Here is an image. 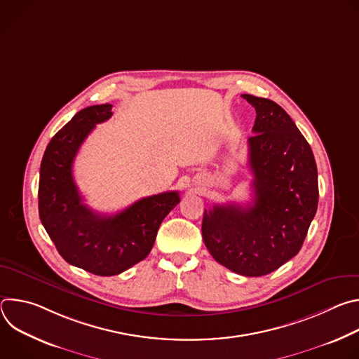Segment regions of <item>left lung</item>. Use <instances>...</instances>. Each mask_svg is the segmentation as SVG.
Instances as JSON below:
<instances>
[{
    "mask_svg": "<svg viewBox=\"0 0 359 359\" xmlns=\"http://www.w3.org/2000/svg\"><path fill=\"white\" fill-rule=\"evenodd\" d=\"M254 107L248 166L254 200L204 209L201 234L213 259L229 270L260 277L298 254L318 206L313 150L276 102L241 95Z\"/></svg>",
    "mask_w": 359,
    "mask_h": 359,
    "instance_id": "8db88e82",
    "label": "left lung"
}]
</instances>
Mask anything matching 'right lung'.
Instances as JSON below:
<instances>
[{
	"instance_id": "1",
	"label": "right lung",
	"mask_w": 359,
	"mask_h": 359,
	"mask_svg": "<svg viewBox=\"0 0 359 359\" xmlns=\"http://www.w3.org/2000/svg\"><path fill=\"white\" fill-rule=\"evenodd\" d=\"M111 116V104L79 111L48 143L38 187L41 223L62 259L104 277L144 260L163 219L180 201L177 191H165L143 197L114 216L99 215L82 203L72 176L74 159L93 128Z\"/></svg>"
}]
</instances>
